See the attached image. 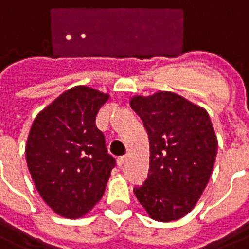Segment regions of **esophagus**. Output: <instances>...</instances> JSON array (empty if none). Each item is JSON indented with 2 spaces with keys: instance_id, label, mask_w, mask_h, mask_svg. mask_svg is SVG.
<instances>
[{
  "instance_id": "obj_1",
  "label": "esophagus",
  "mask_w": 249,
  "mask_h": 249,
  "mask_svg": "<svg viewBox=\"0 0 249 249\" xmlns=\"http://www.w3.org/2000/svg\"><path fill=\"white\" fill-rule=\"evenodd\" d=\"M126 160H128V157H126V155L119 157V158H117V164H119V167H123L125 163H126Z\"/></svg>"
}]
</instances>
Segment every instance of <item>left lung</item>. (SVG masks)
<instances>
[{
    "mask_svg": "<svg viewBox=\"0 0 249 249\" xmlns=\"http://www.w3.org/2000/svg\"><path fill=\"white\" fill-rule=\"evenodd\" d=\"M130 107L150 142L147 179L134 195L155 221L180 219L200 200L213 171L218 141L210 117L170 91L133 96Z\"/></svg>",
    "mask_w": 249,
    "mask_h": 249,
    "instance_id": "left-lung-1",
    "label": "left lung"
}]
</instances>
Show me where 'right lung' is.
Returning a JSON list of instances; mask_svg holds the SVG:
<instances>
[{
	"label": "right lung",
	"instance_id": "right-lung-1",
	"mask_svg": "<svg viewBox=\"0 0 249 249\" xmlns=\"http://www.w3.org/2000/svg\"><path fill=\"white\" fill-rule=\"evenodd\" d=\"M109 95L91 87L65 91L36 116L26 160L37 192L65 218L89 213L103 197L116 160L95 119Z\"/></svg>",
	"mask_w": 249,
	"mask_h": 249
}]
</instances>
